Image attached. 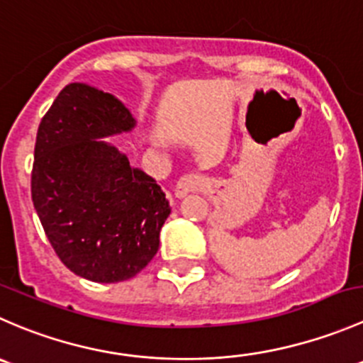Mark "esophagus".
<instances>
[{"label": "esophagus", "instance_id": "1", "mask_svg": "<svg viewBox=\"0 0 363 363\" xmlns=\"http://www.w3.org/2000/svg\"><path fill=\"white\" fill-rule=\"evenodd\" d=\"M203 189H206V180L203 177H199V174H186V177L178 180L177 189H174V196L178 199H183L190 192H201Z\"/></svg>", "mask_w": 363, "mask_h": 363}]
</instances>
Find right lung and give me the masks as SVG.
Returning a JSON list of instances; mask_svg holds the SVG:
<instances>
[{
  "label": "right lung",
  "mask_w": 363,
  "mask_h": 363,
  "mask_svg": "<svg viewBox=\"0 0 363 363\" xmlns=\"http://www.w3.org/2000/svg\"><path fill=\"white\" fill-rule=\"evenodd\" d=\"M134 125L116 96L72 82L37 132L31 199L42 228L68 270L102 284L128 281L153 259L171 213L157 182L99 141Z\"/></svg>",
  "instance_id": "1"
}]
</instances>
